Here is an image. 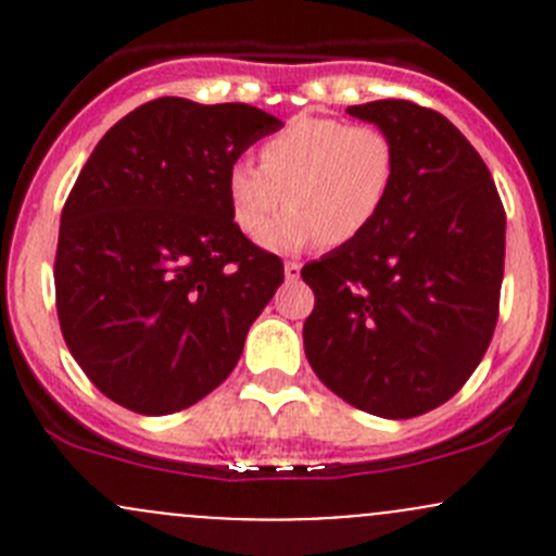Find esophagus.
Wrapping results in <instances>:
<instances>
[{
  "mask_svg": "<svg viewBox=\"0 0 556 556\" xmlns=\"http://www.w3.org/2000/svg\"><path fill=\"white\" fill-rule=\"evenodd\" d=\"M285 279H288V282H299V279H301V263H295V261L285 263Z\"/></svg>",
  "mask_w": 556,
  "mask_h": 556,
  "instance_id": "obj_1",
  "label": "esophagus"
}]
</instances>
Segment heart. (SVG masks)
I'll return each instance as SVG.
<instances>
[{"mask_svg":"<svg viewBox=\"0 0 556 556\" xmlns=\"http://www.w3.org/2000/svg\"><path fill=\"white\" fill-rule=\"evenodd\" d=\"M257 164L237 161L228 169L233 226L250 239L266 230L268 250L299 252L319 239L355 242L374 226L395 177V148L368 123L304 115L261 144ZM282 200L291 210L273 224Z\"/></svg>","mask_w":556,"mask_h":556,"instance_id":"obj_1","label":"heart"}]
</instances>
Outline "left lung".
Segmentation results:
<instances>
[{
	"mask_svg": "<svg viewBox=\"0 0 556 556\" xmlns=\"http://www.w3.org/2000/svg\"><path fill=\"white\" fill-rule=\"evenodd\" d=\"M395 148L382 215L301 268L314 290L306 361L328 390L384 419L446 403L484 357L501 306L506 212L473 144L406 99L346 106Z\"/></svg>",
	"mask_w": 556,
	"mask_h": 556,
	"instance_id": "8db88e82",
	"label": "left lung"
}]
</instances>
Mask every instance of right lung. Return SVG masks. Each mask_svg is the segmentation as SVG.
Here are the masks:
<instances>
[{"instance_id": "add662e5", "label": "right lung", "mask_w": 556, "mask_h": 556, "mask_svg": "<svg viewBox=\"0 0 556 556\" xmlns=\"http://www.w3.org/2000/svg\"><path fill=\"white\" fill-rule=\"evenodd\" d=\"M279 128L250 104L164 97L93 148L61 212L53 277L66 346L110 401L182 412L239 363L285 266L233 226L226 177Z\"/></svg>"}]
</instances>
